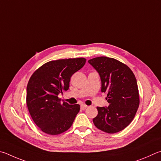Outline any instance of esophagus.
<instances>
[{
  "mask_svg": "<svg viewBox=\"0 0 161 161\" xmlns=\"http://www.w3.org/2000/svg\"><path fill=\"white\" fill-rule=\"evenodd\" d=\"M87 108H88V106L86 105H84V104H82V105H80V109H83H83H86Z\"/></svg>",
  "mask_w": 161,
  "mask_h": 161,
  "instance_id": "esophagus-1",
  "label": "esophagus"
}]
</instances>
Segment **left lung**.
<instances>
[{
	"instance_id": "8db88e82",
	"label": "left lung",
	"mask_w": 161,
	"mask_h": 161,
	"mask_svg": "<svg viewBox=\"0 0 161 161\" xmlns=\"http://www.w3.org/2000/svg\"><path fill=\"white\" fill-rule=\"evenodd\" d=\"M88 63L97 70L101 92H106L108 107H97L92 121L100 130L114 134L125 129L135 117L139 105L136 79L131 70L116 59L100 56Z\"/></svg>"
}]
</instances>
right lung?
Returning a JSON list of instances; mask_svg holds the SVG:
<instances>
[{
    "label": "right lung",
    "mask_w": 161,
    "mask_h": 161,
    "mask_svg": "<svg viewBox=\"0 0 161 161\" xmlns=\"http://www.w3.org/2000/svg\"><path fill=\"white\" fill-rule=\"evenodd\" d=\"M86 61L84 58L52 61L31 76L27 86V108L36 125L44 133L57 135L71 126L80 105L61 104L58 95L69 90L70 77Z\"/></svg>",
    "instance_id": "1"
}]
</instances>
